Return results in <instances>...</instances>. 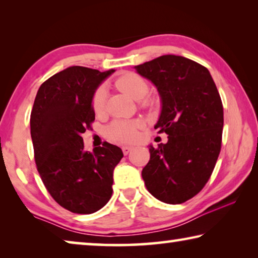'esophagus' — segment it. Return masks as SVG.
I'll use <instances>...</instances> for the list:
<instances>
[{
  "label": "esophagus",
  "mask_w": 258,
  "mask_h": 258,
  "mask_svg": "<svg viewBox=\"0 0 258 258\" xmlns=\"http://www.w3.org/2000/svg\"><path fill=\"white\" fill-rule=\"evenodd\" d=\"M121 150H123V154L126 156V155H128V152L132 150V148L131 147H123L121 148Z\"/></svg>",
  "instance_id": "esophagus-1"
}]
</instances>
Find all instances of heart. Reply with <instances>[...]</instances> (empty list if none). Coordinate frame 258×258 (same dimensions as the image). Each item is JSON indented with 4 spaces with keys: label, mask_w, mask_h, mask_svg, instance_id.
I'll use <instances>...</instances> for the list:
<instances>
[{
    "label": "heart",
    "mask_w": 258,
    "mask_h": 258,
    "mask_svg": "<svg viewBox=\"0 0 258 258\" xmlns=\"http://www.w3.org/2000/svg\"><path fill=\"white\" fill-rule=\"evenodd\" d=\"M117 89L127 94L134 100H141L149 92V84L146 78L138 75L135 73H125L117 78L115 82ZM106 104V90L102 86L98 87L94 91L91 99V107L93 111L99 115L104 109ZM156 104L155 99H147L143 102V106L154 107ZM139 123L131 120H113L104 128V135L112 142L119 145L132 143L138 138Z\"/></svg>",
    "instance_id": "obj_1"
}]
</instances>
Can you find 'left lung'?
Instances as JSON below:
<instances>
[{"mask_svg":"<svg viewBox=\"0 0 258 258\" xmlns=\"http://www.w3.org/2000/svg\"><path fill=\"white\" fill-rule=\"evenodd\" d=\"M135 69L157 86L163 106L155 128L168 135L165 145L150 146L142 178L160 202L182 204L206 185L220 155V93L208 69L184 56L161 55Z\"/></svg>","mask_w":258,"mask_h":258,"instance_id":"1","label":"left lung"}]
</instances>
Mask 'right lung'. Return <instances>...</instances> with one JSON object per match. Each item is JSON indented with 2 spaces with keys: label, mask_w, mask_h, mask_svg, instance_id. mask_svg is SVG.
Listing matches in <instances>:
<instances>
[{
  "label": "right lung",
  "mask_w": 258,
  "mask_h": 258,
  "mask_svg": "<svg viewBox=\"0 0 258 258\" xmlns=\"http://www.w3.org/2000/svg\"><path fill=\"white\" fill-rule=\"evenodd\" d=\"M113 72L69 67L43 83L35 98L30 135L37 171L51 197L72 213L92 214L109 202L113 168L124 156L108 142L86 151L81 137L95 119V89Z\"/></svg>",
  "instance_id": "obj_1"
}]
</instances>
